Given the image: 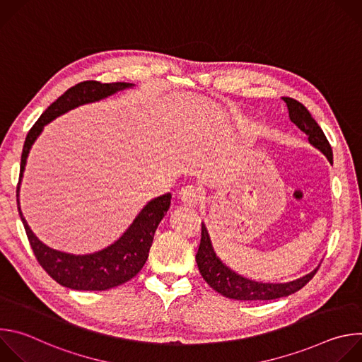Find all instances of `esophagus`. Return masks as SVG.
Returning a JSON list of instances; mask_svg holds the SVG:
<instances>
[{"instance_id":"esophagus-1","label":"esophagus","mask_w":362,"mask_h":362,"mask_svg":"<svg viewBox=\"0 0 362 362\" xmlns=\"http://www.w3.org/2000/svg\"><path fill=\"white\" fill-rule=\"evenodd\" d=\"M179 194H180L182 202L185 204H187V206H196L199 203V200H200V192L193 185H187V186L182 187Z\"/></svg>"}]
</instances>
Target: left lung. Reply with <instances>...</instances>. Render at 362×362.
Returning a JSON list of instances; mask_svg holds the SVG:
<instances>
[{
	"label": "left lung",
	"instance_id": "1",
	"mask_svg": "<svg viewBox=\"0 0 362 362\" xmlns=\"http://www.w3.org/2000/svg\"><path fill=\"white\" fill-rule=\"evenodd\" d=\"M282 100L286 103L289 119L293 124L298 126L306 136L309 143L314 147H317L320 151H322L329 163H332V148L329 141L327 140L322 129L318 126V123L314 120L306 110V107L302 103L291 98V97H282ZM196 264L199 268L200 275L203 279L211 285L216 292L221 295L238 299V300H269V299H278L282 296H288L291 293H295L300 288H303L309 281L314 278L317 274L320 265L295 281L284 282V284H271V282H257L247 279L235 271H232L229 267H226L216 255L211 236L206 229L204 223L202 222V238L199 250L196 253Z\"/></svg>",
	"mask_w": 362,
	"mask_h": 362
}]
</instances>
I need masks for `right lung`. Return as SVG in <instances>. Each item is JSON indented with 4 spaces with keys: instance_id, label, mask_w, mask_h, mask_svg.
<instances>
[{
    "instance_id": "add662e5",
    "label": "right lung",
    "mask_w": 362,
    "mask_h": 362,
    "mask_svg": "<svg viewBox=\"0 0 362 362\" xmlns=\"http://www.w3.org/2000/svg\"><path fill=\"white\" fill-rule=\"evenodd\" d=\"M132 83H106L83 81L69 88L51 105L28 132L20 165V180L17 186V206L24 225L28 242L41 268L60 285L76 291H106L119 286L136 276L148 257L160 221L170 208V193H165L147 202L144 208L134 218L126 232L107 247L86 253L73 255L44 245L30 229L20 208V186L27 165L28 153L41 134L45 124L56 117L87 103L106 98L117 91L133 87Z\"/></svg>"
}]
</instances>
